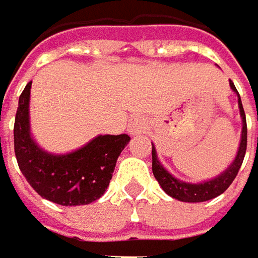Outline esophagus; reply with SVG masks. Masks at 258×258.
<instances>
[{"mask_svg": "<svg viewBox=\"0 0 258 258\" xmlns=\"http://www.w3.org/2000/svg\"><path fill=\"white\" fill-rule=\"evenodd\" d=\"M129 132L135 135V133H139L145 127V122H143V119L141 116H133L131 120H129Z\"/></svg>", "mask_w": 258, "mask_h": 258, "instance_id": "34e87169", "label": "esophagus"}]
</instances>
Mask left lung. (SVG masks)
<instances>
[{"mask_svg":"<svg viewBox=\"0 0 258 258\" xmlns=\"http://www.w3.org/2000/svg\"><path fill=\"white\" fill-rule=\"evenodd\" d=\"M230 86L238 96V108H240V115L243 119V131H241V142H240V148H238L237 156L234 159V162L229 166V169L226 172H223L220 176L214 177L212 180L198 183V184H191V183H184V181L174 179L172 174L166 170L163 166L160 165V162L157 160L156 149L152 145V170L159 181V184L162 186V189L165 190L169 196L173 199H177L180 202H189V203H199V202H206L210 199L217 198L226 190L229 189V186L236 179L238 170L241 167V163L244 160L247 149V122H246V113L241 105V99L238 95L237 89L234 84L230 81Z\"/></svg>","mask_w":258,"mask_h":258,"instance_id":"8db88e82","label":"left lung"}]
</instances>
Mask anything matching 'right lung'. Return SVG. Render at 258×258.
Returning <instances> with one entry per match:
<instances>
[{
    "label": "right lung",
    "mask_w": 258,
    "mask_h": 258,
    "mask_svg": "<svg viewBox=\"0 0 258 258\" xmlns=\"http://www.w3.org/2000/svg\"><path fill=\"white\" fill-rule=\"evenodd\" d=\"M31 84L21 93L14 123V150L20 170L41 198L60 206L89 205L108 189L117 157L131 138L101 135L74 153H46L29 136Z\"/></svg>",
    "instance_id": "1"
}]
</instances>
